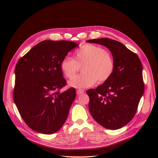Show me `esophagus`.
Listing matches in <instances>:
<instances>
[{
	"instance_id": "obj_1",
	"label": "esophagus",
	"mask_w": 158,
	"mask_h": 158,
	"mask_svg": "<svg viewBox=\"0 0 158 158\" xmlns=\"http://www.w3.org/2000/svg\"><path fill=\"white\" fill-rule=\"evenodd\" d=\"M84 93V90L83 89H78L77 91H76V94L77 95H80Z\"/></svg>"
}]
</instances>
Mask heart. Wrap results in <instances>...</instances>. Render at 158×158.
I'll return each instance as SVG.
<instances>
[{
	"label": "heart",
	"instance_id": "1",
	"mask_svg": "<svg viewBox=\"0 0 158 158\" xmlns=\"http://www.w3.org/2000/svg\"><path fill=\"white\" fill-rule=\"evenodd\" d=\"M80 67H82L83 73L72 79L69 82L70 86L83 88L97 82H106L112 76L115 64L112 55L102 47L84 44L75 51L73 59L65 57L60 63L62 72L69 79L74 77Z\"/></svg>",
	"mask_w": 158,
	"mask_h": 158
}]
</instances>
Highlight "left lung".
<instances>
[{
	"label": "left lung",
	"mask_w": 158,
	"mask_h": 158,
	"mask_svg": "<svg viewBox=\"0 0 158 158\" xmlns=\"http://www.w3.org/2000/svg\"><path fill=\"white\" fill-rule=\"evenodd\" d=\"M87 42L107 47L115 64L114 73L107 82L87 91L89 112L104 128H122L135 117L144 94L141 61L136 53L117 41L100 38Z\"/></svg>",
	"instance_id": "1"
}]
</instances>
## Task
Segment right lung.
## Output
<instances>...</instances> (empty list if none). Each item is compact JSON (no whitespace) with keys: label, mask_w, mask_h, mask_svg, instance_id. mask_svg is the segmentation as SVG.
I'll return each instance as SVG.
<instances>
[{"label":"right lung","mask_w":158,"mask_h":158,"mask_svg":"<svg viewBox=\"0 0 158 158\" xmlns=\"http://www.w3.org/2000/svg\"><path fill=\"white\" fill-rule=\"evenodd\" d=\"M78 45L68 41H43L19 59L15 68L13 98L26 125L40 133L58 131L76 98L60 69L62 60Z\"/></svg>","instance_id":"add662e5"}]
</instances>
